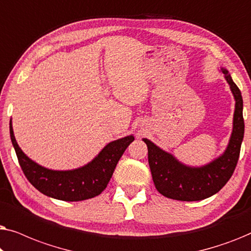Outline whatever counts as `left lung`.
Masks as SVG:
<instances>
[{"instance_id":"8db88e82","label":"left lung","mask_w":251,"mask_h":251,"mask_svg":"<svg viewBox=\"0 0 251 251\" xmlns=\"http://www.w3.org/2000/svg\"><path fill=\"white\" fill-rule=\"evenodd\" d=\"M235 99L233 131L227 149L221 156L203 167H188L144 138L149 149V164L155 188L166 198L179 201H200L214 195L225 186L234 173L245 133L243 100L240 89L228 71L222 68Z\"/></svg>"}]
</instances>
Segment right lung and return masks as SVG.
Masks as SVG:
<instances>
[{"label":"right lung","mask_w":251,"mask_h":251,"mask_svg":"<svg viewBox=\"0 0 251 251\" xmlns=\"http://www.w3.org/2000/svg\"><path fill=\"white\" fill-rule=\"evenodd\" d=\"M10 137L23 173L36 190L47 197L63 201H82L97 197L105 190L118 164L133 136L114 140L106 145L91 162L74 170L47 169L26 156L16 142L11 121Z\"/></svg>","instance_id":"obj_1"}]
</instances>
